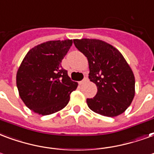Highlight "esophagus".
<instances>
[{
	"label": "esophagus",
	"instance_id": "obj_1",
	"mask_svg": "<svg viewBox=\"0 0 154 154\" xmlns=\"http://www.w3.org/2000/svg\"><path fill=\"white\" fill-rule=\"evenodd\" d=\"M87 81H88V78H87V77H85L82 81L79 82V84H80V85H82V84H84V83L86 82H87Z\"/></svg>",
	"mask_w": 154,
	"mask_h": 154
}]
</instances>
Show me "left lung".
I'll return each instance as SVG.
<instances>
[{
  "label": "left lung",
  "instance_id": "1",
  "mask_svg": "<svg viewBox=\"0 0 154 154\" xmlns=\"http://www.w3.org/2000/svg\"><path fill=\"white\" fill-rule=\"evenodd\" d=\"M74 45L87 58L89 79L97 94L86 103L92 111L117 117L126 111L135 96V76L121 52L99 39H74Z\"/></svg>",
  "mask_w": 154,
  "mask_h": 154
}]
</instances>
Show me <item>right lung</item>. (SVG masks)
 Wrapping results in <instances>:
<instances>
[{
  "mask_svg": "<svg viewBox=\"0 0 154 154\" xmlns=\"http://www.w3.org/2000/svg\"><path fill=\"white\" fill-rule=\"evenodd\" d=\"M72 40L49 41L34 46L23 60L16 74L23 102L32 112L50 115L59 112L70 100L78 83L61 66Z\"/></svg>",
  "mask_w": 154,
  "mask_h": 154,
  "instance_id": "obj_1",
  "label": "right lung"
}]
</instances>
